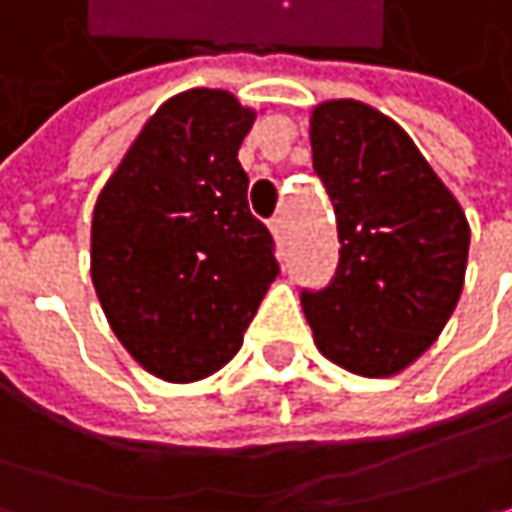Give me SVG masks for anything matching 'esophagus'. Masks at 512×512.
Returning <instances> with one entry per match:
<instances>
[{"instance_id":"34e87169","label":"esophagus","mask_w":512,"mask_h":512,"mask_svg":"<svg viewBox=\"0 0 512 512\" xmlns=\"http://www.w3.org/2000/svg\"><path fill=\"white\" fill-rule=\"evenodd\" d=\"M269 231H272L275 243H284V240H286V220H284V217H275V220L269 223Z\"/></svg>"}]
</instances>
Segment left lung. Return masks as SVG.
Instances as JSON below:
<instances>
[{
  "label": "left lung",
  "mask_w": 512,
  "mask_h": 512,
  "mask_svg": "<svg viewBox=\"0 0 512 512\" xmlns=\"http://www.w3.org/2000/svg\"><path fill=\"white\" fill-rule=\"evenodd\" d=\"M310 144L342 246L330 286L301 295L316 347L350 374H400L458 307L464 208L406 130L362 101L318 104Z\"/></svg>",
  "instance_id": "obj_1"
}]
</instances>
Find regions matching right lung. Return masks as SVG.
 Masks as SVG:
<instances>
[{"instance_id":"1","label":"right lung","mask_w":512,"mask_h":512,"mask_svg":"<svg viewBox=\"0 0 512 512\" xmlns=\"http://www.w3.org/2000/svg\"><path fill=\"white\" fill-rule=\"evenodd\" d=\"M257 112L226 89L159 106L92 211V284L124 350L165 382L220 371L278 275L237 150Z\"/></svg>"}]
</instances>
